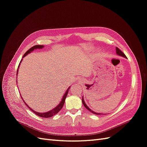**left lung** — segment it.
Listing matches in <instances>:
<instances>
[{
	"mask_svg": "<svg viewBox=\"0 0 147 147\" xmlns=\"http://www.w3.org/2000/svg\"><path fill=\"white\" fill-rule=\"evenodd\" d=\"M116 53H117V54L118 55H119V56H122V57H125V58H126V55L124 54V53L119 50V49L118 48H116ZM82 103H83V105L84 106V107L85 108H86V109H88L89 111H90L91 112H92V113H94V114H95V115H104V113H96V112H94V111H92L91 109H90V108L88 107V106L85 104V102H84V97H82Z\"/></svg>",
	"mask_w": 147,
	"mask_h": 147,
	"instance_id": "obj_1",
	"label": "left lung"
}]
</instances>
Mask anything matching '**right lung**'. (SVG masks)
<instances>
[{
	"mask_svg": "<svg viewBox=\"0 0 147 147\" xmlns=\"http://www.w3.org/2000/svg\"><path fill=\"white\" fill-rule=\"evenodd\" d=\"M43 47H44L43 45H35V46L32 47V48H30L28 51H26V52L25 53V54H24V56H23V57H24L26 56H27L28 54H29V53H30L31 52H32L34 50H37V49H42ZM22 61H23V59H22L21 60V61H20V63L19 66H18V69H19V67H20V64H21ZM18 70H17L16 75H18ZM70 86L69 87V88L67 89V91H66L64 93V96H63V98H62V99H61V102H60V103H59L58 105H57L56 107H55L54 109H52V110H50V111H48V112H45V113H40V112H36V111L34 110L33 109H31V108L30 107H29V105H28L26 103V102H24V100H23V97H21H21L22 99L23 100L24 103L26 104V106H28V107H29V109H30V110L31 111H32V112H33V113H34L35 115H38V116L40 117H43V118H50V117H53V116H54V115H55L56 114H57V113H58V112H59V111L61 110V109L63 108V105H64V104L65 98H66L67 96L68 92H69V90L70 89Z\"/></svg>",
	"mask_w": 147,
	"mask_h": 147,
	"instance_id": "obj_1",
	"label": "right lung"
}]
</instances>
